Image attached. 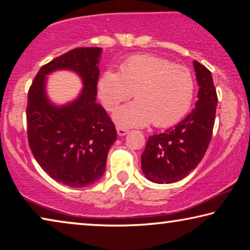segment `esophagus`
I'll return each mask as SVG.
<instances>
[{
	"mask_svg": "<svg viewBox=\"0 0 250 250\" xmlns=\"http://www.w3.org/2000/svg\"><path fill=\"white\" fill-rule=\"evenodd\" d=\"M117 132H118V134L120 135V137H122V135H125L126 133H128V130L125 129V128H120V126H118Z\"/></svg>",
	"mask_w": 250,
	"mask_h": 250,
	"instance_id": "34e87169",
	"label": "esophagus"
}]
</instances>
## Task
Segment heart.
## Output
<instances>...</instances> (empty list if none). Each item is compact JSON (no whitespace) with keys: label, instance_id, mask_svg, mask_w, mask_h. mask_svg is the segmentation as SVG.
Returning a JSON list of instances; mask_svg holds the SVG:
<instances>
[{"label":"heart","instance_id":"b5f03b06","mask_svg":"<svg viewBox=\"0 0 250 250\" xmlns=\"http://www.w3.org/2000/svg\"><path fill=\"white\" fill-rule=\"evenodd\" d=\"M194 89L188 68L151 55L126 58L119 73L107 69L98 80V96L109 111L132 94L137 99L113 113V120L121 128H141L152 121L159 128L177 124L191 108Z\"/></svg>","mask_w":250,"mask_h":250}]
</instances>
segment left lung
<instances>
[{"instance_id": "obj_1", "label": "left lung", "mask_w": 250, "mask_h": 250, "mask_svg": "<svg viewBox=\"0 0 250 250\" xmlns=\"http://www.w3.org/2000/svg\"><path fill=\"white\" fill-rule=\"evenodd\" d=\"M193 65L200 87L195 108L175 126L149 137L141 154L143 174L154 183H174L188 176L202 161L211 140L216 89L210 71L197 61Z\"/></svg>"}]
</instances>
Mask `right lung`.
<instances>
[{
	"label": "right lung",
	"mask_w": 250,
	"mask_h": 250,
	"mask_svg": "<svg viewBox=\"0 0 250 250\" xmlns=\"http://www.w3.org/2000/svg\"><path fill=\"white\" fill-rule=\"evenodd\" d=\"M100 47L69 50L44 65L27 96V138L34 158L55 181L84 188L104 175L117 130L105 110L96 103ZM75 71L84 88L77 100L55 106L45 95V76L53 71Z\"/></svg>",
	"instance_id": "1"
}]
</instances>
